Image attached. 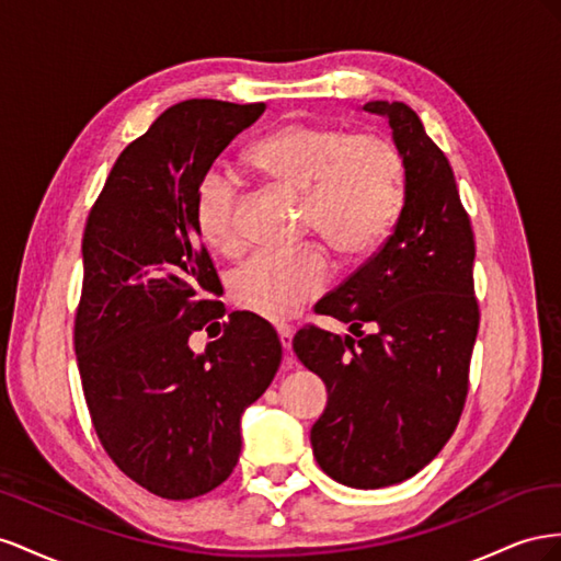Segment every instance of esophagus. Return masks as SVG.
<instances>
[{"label": "esophagus", "instance_id": "esophagus-1", "mask_svg": "<svg viewBox=\"0 0 561 561\" xmlns=\"http://www.w3.org/2000/svg\"><path fill=\"white\" fill-rule=\"evenodd\" d=\"M277 333H279V341H282L284 352H286V355H289V352H291V343H294V329L282 324V327H277ZM289 362H291V359H289Z\"/></svg>", "mask_w": 561, "mask_h": 561}]
</instances>
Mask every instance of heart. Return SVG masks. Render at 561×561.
<instances>
[{
  "label": "heart",
  "instance_id": "obj_1",
  "mask_svg": "<svg viewBox=\"0 0 561 561\" xmlns=\"http://www.w3.org/2000/svg\"><path fill=\"white\" fill-rule=\"evenodd\" d=\"M251 164L282 187L302 195V220L331 247L362 253L388 234L402 206V154L390 140L333 126L289 124L255 142ZM195 218L204 242L232 253L239 247L237 183L214 167L197 187ZM331 270L324 253L255 251L232 275L237 306L267 319H286L324 291Z\"/></svg>",
  "mask_w": 561,
  "mask_h": 561
}]
</instances>
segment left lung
I'll return each mask as SVG.
<instances>
[{
	"label": "left lung",
	"instance_id": "left-lung-1",
	"mask_svg": "<svg viewBox=\"0 0 561 561\" xmlns=\"http://www.w3.org/2000/svg\"><path fill=\"white\" fill-rule=\"evenodd\" d=\"M362 110L390 124L404 204L378 253L314 306L360 339L308 327L294 352L329 392L310 430L319 468L352 489H382L421 472L454 435L479 308L474 237L449 159L407 103Z\"/></svg>",
	"mask_w": 561,
	"mask_h": 561
}]
</instances>
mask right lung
<instances>
[{"instance_id":"obj_1","label":"right lung","mask_w":561,"mask_h":561,"mask_svg":"<svg viewBox=\"0 0 561 561\" xmlns=\"http://www.w3.org/2000/svg\"><path fill=\"white\" fill-rule=\"evenodd\" d=\"M265 112L195 99L164 110L117 157L82 239L84 286L75 352L91 421L117 468L169 501L226 482L242 451V413L275 378L277 331L226 314L199 244L197 187L216 157ZM220 327V324H218Z\"/></svg>"}]
</instances>
